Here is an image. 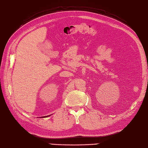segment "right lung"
<instances>
[{
    "instance_id": "1",
    "label": "right lung",
    "mask_w": 148,
    "mask_h": 148,
    "mask_svg": "<svg viewBox=\"0 0 148 148\" xmlns=\"http://www.w3.org/2000/svg\"><path fill=\"white\" fill-rule=\"evenodd\" d=\"M43 117H44V118H45V117H47V116H43Z\"/></svg>"
}]
</instances>
